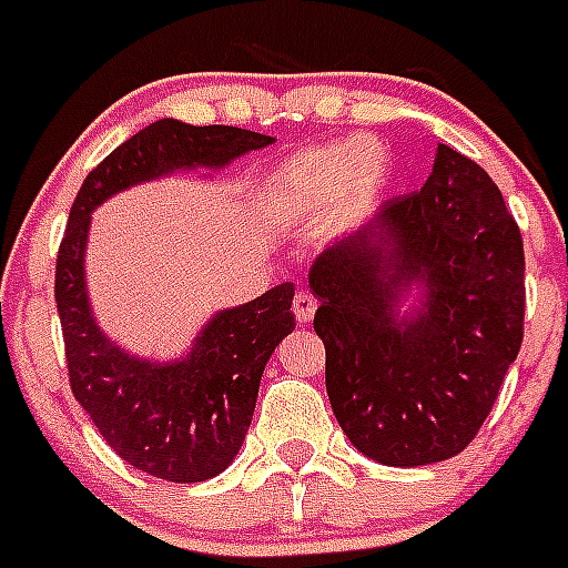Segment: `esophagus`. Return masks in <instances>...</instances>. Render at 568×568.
I'll use <instances>...</instances> for the list:
<instances>
[{
  "mask_svg": "<svg viewBox=\"0 0 568 568\" xmlns=\"http://www.w3.org/2000/svg\"><path fill=\"white\" fill-rule=\"evenodd\" d=\"M318 302L313 298L310 293H295L293 298V313H295V322L298 324H307L310 318H313V313H316Z\"/></svg>",
  "mask_w": 568,
  "mask_h": 568,
  "instance_id": "obj_1",
  "label": "esophagus"
}]
</instances>
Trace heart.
<instances>
[{
	"label": "heart",
	"instance_id": "1",
	"mask_svg": "<svg viewBox=\"0 0 568 568\" xmlns=\"http://www.w3.org/2000/svg\"><path fill=\"white\" fill-rule=\"evenodd\" d=\"M387 186V154L367 140H333L275 163L261 186V203L278 217H310L322 210L342 224L358 221Z\"/></svg>",
	"mask_w": 568,
	"mask_h": 568
}]
</instances>
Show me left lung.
<instances>
[{"label":"left lung","mask_w":568,"mask_h":568,"mask_svg":"<svg viewBox=\"0 0 568 568\" xmlns=\"http://www.w3.org/2000/svg\"><path fill=\"white\" fill-rule=\"evenodd\" d=\"M526 258L500 189L436 145L419 192L310 266L327 396L365 457L396 468L457 457L523 344Z\"/></svg>","instance_id":"obj_1"}]
</instances>
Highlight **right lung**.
I'll return each mask as SVG.
<instances>
[{
    "label": "right lung",
    "mask_w": 568,
    "mask_h": 568,
    "mask_svg": "<svg viewBox=\"0 0 568 568\" xmlns=\"http://www.w3.org/2000/svg\"><path fill=\"white\" fill-rule=\"evenodd\" d=\"M270 143V134L235 125L163 118L91 169L68 212L53 295L71 390L105 443L158 479L203 483L230 468L252 423L266 362L295 327V287L284 281L252 302L217 310L174 358L138 356L94 316L85 278L91 212L140 183L189 172L212 178Z\"/></svg>",
    "instance_id": "obj_1"
}]
</instances>
